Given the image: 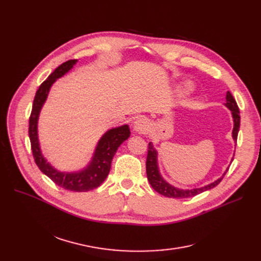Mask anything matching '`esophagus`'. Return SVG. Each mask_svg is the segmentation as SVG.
Returning a JSON list of instances; mask_svg holds the SVG:
<instances>
[{"label": "esophagus", "mask_w": 261, "mask_h": 261, "mask_svg": "<svg viewBox=\"0 0 261 261\" xmlns=\"http://www.w3.org/2000/svg\"><path fill=\"white\" fill-rule=\"evenodd\" d=\"M150 129V123L145 118H138L134 122V130L137 134H146Z\"/></svg>", "instance_id": "34e87169"}]
</instances>
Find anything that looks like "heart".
Segmentation results:
<instances>
[{"label":"heart","mask_w":261,"mask_h":261,"mask_svg":"<svg viewBox=\"0 0 261 261\" xmlns=\"http://www.w3.org/2000/svg\"><path fill=\"white\" fill-rule=\"evenodd\" d=\"M185 90H186V91H189V90H190V86H186Z\"/></svg>","instance_id":"obj_1"}]
</instances>
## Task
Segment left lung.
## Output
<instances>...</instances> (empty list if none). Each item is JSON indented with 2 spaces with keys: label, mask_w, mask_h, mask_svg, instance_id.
Masks as SVG:
<instances>
[{
  "label": "left lung",
  "mask_w": 261,
  "mask_h": 261,
  "mask_svg": "<svg viewBox=\"0 0 261 261\" xmlns=\"http://www.w3.org/2000/svg\"><path fill=\"white\" fill-rule=\"evenodd\" d=\"M230 111H231V117L233 120V128H232V139L234 142H237V137H238V133L240 128V115H239V107L236 103L233 96L229 91L226 93V103L224 104ZM158 153L156 151V148L154 147L153 143L150 142L148 143V151H147V157H146V175L147 179L150 181L151 186L153 189L158 192L159 194L167 196V197H173V198H187V197H192L197 194H200L204 191L210 190L215 188L217 185L220 184L222 178L224 177L226 174V172L228 171V168L226 171L223 173V175L219 177L217 180L214 182H210L204 187L201 188H193V189H179L172 186L169 184L167 180L164 179V177L161 176L159 167H158ZM232 161V158H231Z\"/></svg>",
  "instance_id": "obj_1"
}]
</instances>
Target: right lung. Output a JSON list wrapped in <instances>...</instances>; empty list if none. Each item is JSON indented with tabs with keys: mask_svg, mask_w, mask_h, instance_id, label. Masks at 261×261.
<instances>
[{
	"mask_svg": "<svg viewBox=\"0 0 261 261\" xmlns=\"http://www.w3.org/2000/svg\"><path fill=\"white\" fill-rule=\"evenodd\" d=\"M76 63L77 59L66 61V63L56 68L51 75L40 85L34 98L32 114L30 117L29 135L35 163L43 174L51 178L61 188L70 191L86 192L97 188L106 179L110 171L111 161H113L118 147L128 139L130 130L127 124L108 129L98 140L90 163L80 171H59L45 159L41 152L38 137V120L40 111L46 101L52 85L58 79L63 77L65 74H67L74 67V65H76Z\"/></svg>",
	"mask_w": 261,
	"mask_h": 261,
	"instance_id": "obj_1",
	"label": "right lung"
}]
</instances>
